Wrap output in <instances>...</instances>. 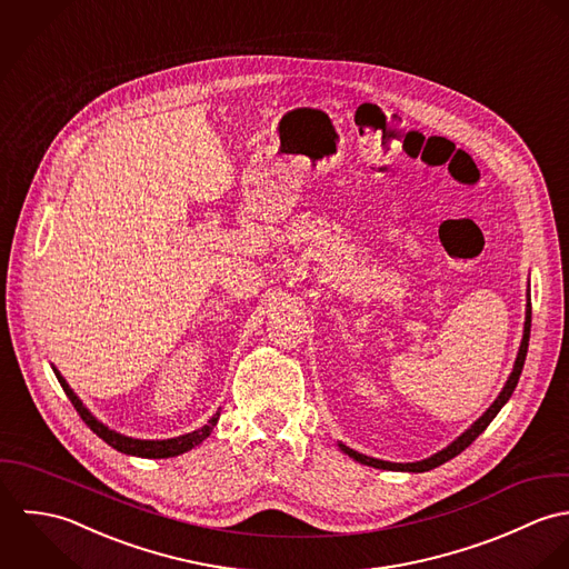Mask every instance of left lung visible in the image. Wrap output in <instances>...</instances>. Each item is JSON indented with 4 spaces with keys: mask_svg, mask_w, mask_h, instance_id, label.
I'll list each match as a JSON object with an SVG mask.
<instances>
[{
    "mask_svg": "<svg viewBox=\"0 0 569 569\" xmlns=\"http://www.w3.org/2000/svg\"><path fill=\"white\" fill-rule=\"evenodd\" d=\"M530 323H532V303L528 301V310H526V328H523V341H521V347H519V356H517V360H515V369H512V373H510V378H508V382H506V387H503V391L499 393V398L490 405V409L466 431V433H461L457 440H455L451 447H447L445 451H440V453L433 455V457H429V459H422V461H413V463H391V461H382V459H373V457H367V455L356 453V451H351V449H347L345 445H341V451L349 455V457H353L356 461H360V463H367V466H373V468H385V470H407V472H425V470H431V468H436V466H440V463H445V461H449V459H453L455 455L461 453L466 447H470L483 431H486V427L492 422V418L501 411V407L510 400V396H512V391H515V387H517V382H519V376H521V369H523V362H526V353H528V341H530Z\"/></svg>",
    "mask_w": 569,
    "mask_h": 569,
    "instance_id": "1",
    "label": "left lung"
}]
</instances>
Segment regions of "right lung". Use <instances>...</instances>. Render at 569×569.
Segmentation results:
<instances>
[{"mask_svg": "<svg viewBox=\"0 0 569 569\" xmlns=\"http://www.w3.org/2000/svg\"><path fill=\"white\" fill-rule=\"evenodd\" d=\"M54 373H57V380L61 382L66 396H68L70 402L74 405L77 413L81 416V420H83L103 442H108L112 449L120 451V453L138 455V457H153V459L187 453L189 449H193V447H198L202 440H207V438L211 436L213 427H216L218 420H220V411H218V413L209 420V425H204L202 429H198V431H193V433H187V436H180V438H171V440H133V438H124V436H120V433H116V431H110L106 425H101V422L83 407V402L74 396V391L68 387V382L63 380V376H61L57 369H54Z\"/></svg>", "mask_w": 569, "mask_h": 569, "instance_id": "right-lung-1", "label": "right lung"}]
</instances>
